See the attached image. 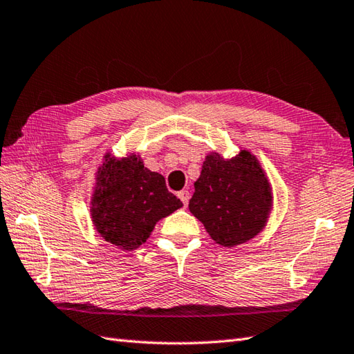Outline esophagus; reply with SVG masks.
Masks as SVG:
<instances>
[{"label": "esophagus", "mask_w": 354, "mask_h": 354, "mask_svg": "<svg viewBox=\"0 0 354 354\" xmlns=\"http://www.w3.org/2000/svg\"><path fill=\"white\" fill-rule=\"evenodd\" d=\"M178 198L180 200H182V203H183V206L186 207L187 206V201H189V197H191V195H189V191H186V189H183V191H180L178 194Z\"/></svg>", "instance_id": "obj_1"}]
</instances>
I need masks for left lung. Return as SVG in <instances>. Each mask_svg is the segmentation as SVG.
Returning <instances> with one entry per match:
<instances>
[{
	"instance_id": "1",
	"label": "left lung",
	"mask_w": 354,
	"mask_h": 354,
	"mask_svg": "<svg viewBox=\"0 0 354 354\" xmlns=\"http://www.w3.org/2000/svg\"><path fill=\"white\" fill-rule=\"evenodd\" d=\"M194 187L191 214L219 245H241L268 221L271 186L259 160L247 150L229 160L218 153L207 154Z\"/></svg>"
}]
</instances>
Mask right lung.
<instances>
[{"instance_id": "add662e5", "label": "right lung", "mask_w": 354, "mask_h": 354, "mask_svg": "<svg viewBox=\"0 0 354 354\" xmlns=\"http://www.w3.org/2000/svg\"><path fill=\"white\" fill-rule=\"evenodd\" d=\"M91 216L97 232L122 250H135L150 238L156 223L183 206L167 189L159 172L144 167L136 154L104 156L92 194Z\"/></svg>"}]
</instances>
